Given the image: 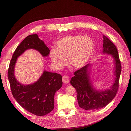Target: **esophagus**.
Here are the masks:
<instances>
[{"label": "esophagus", "mask_w": 131, "mask_h": 131, "mask_svg": "<svg viewBox=\"0 0 131 131\" xmlns=\"http://www.w3.org/2000/svg\"><path fill=\"white\" fill-rule=\"evenodd\" d=\"M62 81H63V82L64 83H66V84L69 83V78L68 76H67L66 75H64L62 78Z\"/></svg>", "instance_id": "obj_1"}]
</instances>
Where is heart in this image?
Here are the masks:
<instances>
[{
  "instance_id": "heart-1",
  "label": "heart",
  "mask_w": 131,
  "mask_h": 131,
  "mask_svg": "<svg viewBox=\"0 0 131 131\" xmlns=\"http://www.w3.org/2000/svg\"><path fill=\"white\" fill-rule=\"evenodd\" d=\"M55 50H51L50 57L56 68L60 69L66 66L68 58L70 65L80 68L91 60L94 52L92 39L87 36H68L56 43Z\"/></svg>"
}]
</instances>
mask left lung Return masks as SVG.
<instances>
[{"label":"left lung","mask_w":131,"mask_h":131,"mask_svg":"<svg viewBox=\"0 0 131 131\" xmlns=\"http://www.w3.org/2000/svg\"><path fill=\"white\" fill-rule=\"evenodd\" d=\"M102 53L113 57L114 64V81L109 89L98 91L94 87L90 76V68L88 64L74 73L70 83L77 92L79 106L85 110L102 108L114 98L119 88V78L121 71V62L116 47L106 36L103 35Z\"/></svg>","instance_id":"obj_1"}]
</instances>
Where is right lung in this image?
<instances>
[{"label": "right lung", "instance_id": "right-lung-1", "mask_svg": "<svg viewBox=\"0 0 131 131\" xmlns=\"http://www.w3.org/2000/svg\"><path fill=\"white\" fill-rule=\"evenodd\" d=\"M32 49L43 57L50 50L37 34L27 36L18 46L13 53L8 69L7 77L11 92L17 102L24 108L37 116L45 115L54 108V96L62 85L61 75L44 70L39 79L30 84H23L15 76V68L17 58L26 50Z\"/></svg>", "mask_w": 131, "mask_h": 131}]
</instances>
